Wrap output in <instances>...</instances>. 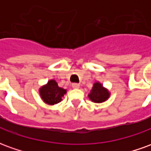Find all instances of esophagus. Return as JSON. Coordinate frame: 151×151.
<instances>
[{
    "instance_id": "obj_1",
    "label": "esophagus",
    "mask_w": 151,
    "mask_h": 151,
    "mask_svg": "<svg viewBox=\"0 0 151 151\" xmlns=\"http://www.w3.org/2000/svg\"><path fill=\"white\" fill-rule=\"evenodd\" d=\"M72 87L73 89H78L79 87H80V85H79V84H78V83H73Z\"/></svg>"
}]
</instances>
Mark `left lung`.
<instances>
[{
	"mask_svg": "<svg viewBox=\"0 0 151 151\" xmlns=\"http://www.w3.org/2000/svg\"><path fill=\"white\" fill-rule=\"evenodd\" d=\"M88 97L94 103H104L110 97V92L108 89L103 86L100 82H96L94 83Z\"/></svg>",
	"mask_w": 151,
	"mask_h": 151,
	"instance_id": "1",
	"label": "left lung"
}]
</instances>
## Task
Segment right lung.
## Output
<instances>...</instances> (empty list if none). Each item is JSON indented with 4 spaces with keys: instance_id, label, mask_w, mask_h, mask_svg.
<instances>
[{
    "instance_id": "right-lung-1",
    "label": "right lung",
    "mask_w": 151,
    "mask_h": 151,
    "mask_svg": "<svg viewBox=\"0 0 151 151\" xmlns=\"http://www.w3.org/2000/svg\"><path fill=\"white\" fill-rule=\"evenodd\" d=\"M40 95L43 101L48 105H54L62 101V97L67 91L58 86L55 80H49L46 85L40 88Z\"/></svg>"
}]
</instances>
